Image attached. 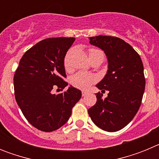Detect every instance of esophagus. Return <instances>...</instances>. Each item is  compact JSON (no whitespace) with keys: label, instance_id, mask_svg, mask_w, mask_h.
<instances>
[{"label":"esophagus","instance_id":"34e87169","mask_svg":"<svg viewBox=\"0 0 159 159\" xmlns=\"http://www.w3.org/2000/svg\"><path fill=\"white\" fill-rule=\"evenodd\" d=\"M88 95V92H85V91H83L82 92V95L83 96H85V95Z\"/></svg>","mask_w":159,"mask_h":159}]
</instances>
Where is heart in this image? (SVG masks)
I'll use <instances>...</instances> for the list:
<instances>
[{"label":"heart","instance_id":"heart-1","mask_svg":"<svg viewBox=\"0 0 159 159\" xmlns=\"http://www.w3.org/2000/svg\"><path fill=\"white\" fill-rule=\"evenodd\" d=\"M97 52H102L99 49H95L92 48L90 49L89 54H92V53ZM64 66H65L66 68H68L69 67V61H68V56H67L64 60ZM96 80V77L95 76L92 74H90V73L87 72H83V71H80V72L76 73L75 75H74L73 76H71V80H70V82H71V85L75 88H79V89L81 90H86L89 88L92 84H93L94 83Z\"/></svg>","mask_w":159,"mask_h":159}]
</instances>
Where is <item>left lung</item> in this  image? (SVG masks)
<instances>
[{
  "label": "left lung",
  "mask_w": 159,
  "mask_h": 159,
  "mask_svg": "<svg viewBox=\"0 0 159 159\" xmlns=\"http://www.w3.org/2000/svg\"><path fill=\"white\" fill-rule=\"evenodd\" d=\"M89 40L107 58V74L96 87L109 93L106 98L97 93L96 103L88 114L102 130L117 131L131 121L141 105L146 84L143 62L137 52L120 38L96 36Z\"/></svg>",
  "instance_id": "left-lung-1"
}]
</instances>
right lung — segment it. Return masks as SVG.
I'll use <instances>...</instances> for the list:
<instances>
[{"label":"right lung","mask_w":159,"mask_h":159,"mask_svg":"<svg viewBox=\"0 0 159 159\" xmlns=\"http://www.w3.org/2000/svg\"><path fill=\"white\" fill-rule=\"evenodd\" d=\"M74 41L73 37L41 40L24 54L14 75L18 106L29 123L42 131H53L65 124L82 95L72 86L63 93H52L55 87L67 86L64 57Z\"/></svg>","instance_id":"1"}]
</instances>
